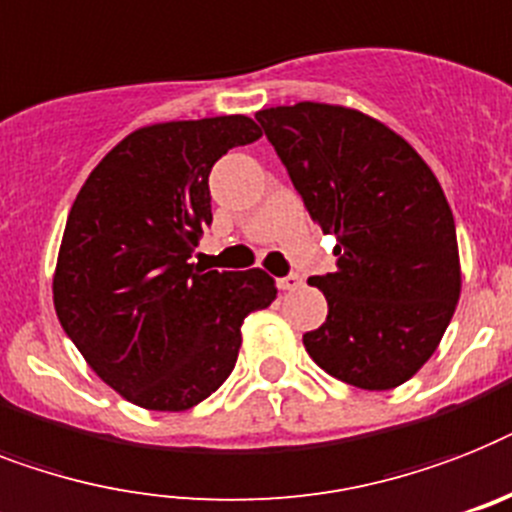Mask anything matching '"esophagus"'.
Masks as SVG:
<instances>
[{"label": "esophagus", "instance_id": "1", "mask_svg": "<svg viewBox=\"0 0 512 512\" xmlns=\"http://www.w3.org/2000/svg\"><path fill=\"white\" fill-rule=\"evenodd\" d=\"M277 285H280V290H295V287H301L303 285V277L301 274H287V277H280L277 280Z\"/></svg>", "mask_w": 512, "mask_h": 512}]
</instances>
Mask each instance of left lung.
Returning a JSON list of instances; mask_svg holds the SVG:
<instances>
[{
	"mask_svg": "<svg viewBox=\"0 0 512 512\" xmlns=\"http://www.w3.org/2000/svg\"><path fill=\"white\" fill-rule=\"evenodd\" d=\"M337 269L311 277L327 322L308 356L361 390L408 382L445 335L460 298L455 219L411 143L358 109L301 101L256 112Z\"/></svg>",
	"mask_w": 512,
	"mask_h": 512,
	"instance_id": "1",
	"label": "left lung"
}]
</instances>
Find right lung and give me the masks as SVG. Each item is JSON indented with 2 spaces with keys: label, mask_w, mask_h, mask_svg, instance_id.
<instances>
[{
  "label": "right lung",
  "mask_w": 512,
  "mask_h": 512,
  "mask_svg": "<svg viewBox=\"0 0 512 512\" xmlns=\"http://www.w3.org/2000/svg\"><path fill=\"white\" fill-rule=\"evenodd\" d=\"M261 138L243 114L130 133L80 188L67 217L54 308L86 363L149 411H188L235 369L240 327L277 298L261 269L204 272L190 253L211 225L209 172Z\"/></svg>",
  "instance_id": "1"
}]
</instances>
